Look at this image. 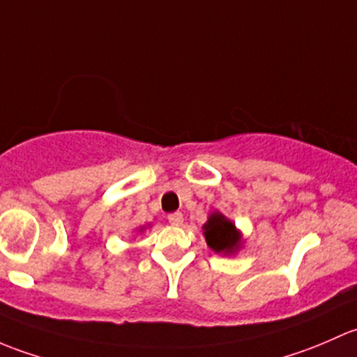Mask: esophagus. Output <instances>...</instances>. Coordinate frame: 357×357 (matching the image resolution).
Instances as JSON below:
<instances>
[{
	"instance_id": "esophagus-1",
	"label": "esophagus",
	"mask_w": 357,
	"mask_h": 357,
	"mask_svg": "<svg viewBox=\"0 0 357 357\" xmlns=\"http://www.w3.org/2000/svg\"><path fill=\"white\" fill-rule=\"evenodd\" d=\"M168 223H170V225H175V227L182 225V223H183V215L180 211L172 213V215H168Z\"/></svg>"
}]
</instances>
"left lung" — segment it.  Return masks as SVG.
<instances>
[{"instance_id":"left-lung-1","label":"left lung","mask_w":357,"mask_h":357,"mask_svg":"<svg viewBox=\"0 0 357 357\" xmlns=\"http://www.w3.org/2000/svg\"><path fill=\"white\" fill-rule=\"evenodd\" d=\"M203 235L209 249L223 256L235 255L244 242L241 230L218 209L208 216V222L203 225Z\"/></svg>"}]
</instances>
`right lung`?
I'll return each instance as SVG.
<instances>
[{"instance_id":"add662e5","label":"right lung","mask_w":357,"mask_h":357,"mask_svg":"<svg viewBox=\"0 0 357 357\" xmlns=\"http://www.w3.org/2000/svg\"><path fill=\"white\" fill-rule=\"evenodd\" d=\"M139 230H141V232H142V230H144V229H139Z\"/></svg>"}]
</instances>
